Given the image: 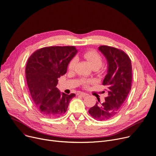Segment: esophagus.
Segmentation results:
<instances>
[{
    "mask_svg": "<svg viewBox=\"0 0 156 156\" xmlns=\"http://www.w3.org/2000/svg\"><path fill=\"white\" fill-rule=\"evenodd\" d=\"M77 95L81 96V97H85V96H87V94H85V93H83V92H79V93L77 94Z\"/></svg>",
    "mask_w": 156,
    "mask_h": 156,
    "instance_id": "1",
    "label": "esophagus"
}]
</instances>
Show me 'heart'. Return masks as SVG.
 Masks as SVG:
<instances>
[{
  "label": "heart",
  "instance_id": "b5f03b06",
  "mask_svg": "<svg viewBox=\"0 0 156 156\" xmlns=\"http://www.w3.org/2000/svg\"><path fill=\"white\" fill-rule=\"evenodd\" d=\"M83 56L90 62L93 69L98 68L102 64L103 59H102L101 56L95 50H89V51H85L83 54ZM76 63H77V59L76 58H73L69 63V65H68L69 70L70 71L74 70ZM91 82L92 81L90 80L82 79L80 80V83L83 85L84 87H86V86H87L88 84L91 83Z\"/></svg>",
  "mask_w": 156,
  "mask_h": 156
}]
</instances>
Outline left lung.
I'll use <instances>...</instances> for the list:
<instances>
[{
    "label": "left lung",
    "mask_w": 156,
    "mask_h": 156,
    "mask_svg": "<svg viewBox=\"0 0 156 156\" xmlns=\"http://www.w3.org/2000/svg\"><path fill=\"white\" fill-rule=\"evenodd\" d=\"M98 49L108 61L107 74L103 80L108 96L103 103L98 100L89 113L96 120L105 121L117 115L131 89L132 66L130 58L122 50L104 45Z\"/></svg>",
    "instance_id": "obj_1"
}]
</instances>
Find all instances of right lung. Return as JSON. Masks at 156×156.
I'll use <instances>...</instances> for the list:
<instances>
[{"instance_id":"obj_1","label":"right lung","mask_w":156,"mask_h":156,"mask_svg":"<svg viewBox=\"0 0 156 156\" xmlns=\"http://www.w3.org/2000/svg\"><path fill=\"white\" fill-rule=\"evenodd\" d=\"M75 46H49L35 51L25 68L28 87L40 113L48 118L64 114L74 94L60 93L58 78L65 74L70 61L77 53Z\"/></svg>"}]
</instances>
